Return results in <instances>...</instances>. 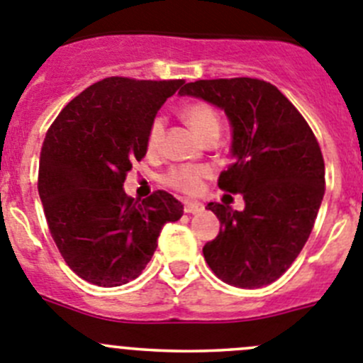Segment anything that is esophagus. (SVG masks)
Segmentation results:
<instances>
[{
  "label": "esophagus",
  "instance_id": "obj_1",
  "mask_svg": "<svg viewBox=\"0 0 363 363\" xmlns=\"http://www.w3.org/2000/svg\"><path fill=\"white\" fill-rule=\"evenodd\" d=\"M184 211L189 213V215H195V213L204 211V204L197 201H186L184 202Z\"/></svg>",
  "mask_w": 363,
  "mask_h": 363
}]
</instances>
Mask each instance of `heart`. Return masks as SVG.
Wrapping results in <instances>:
<instances>
[{
    "instance_id": "b5f03b06",
    "label": "heart",
    "mask_w": 363,
    "mask_h": 363,
    "mask_svg": "<svg viewBox=\"0 0 363 363\" xmlns=\"http://www.w3.org/2000/svg\"><path fill=\"white\" fill-rule=\"evenodd\" d=\"M182 118L201 140H204L206 135L213 134V132H220V116L208 104L186 105L182 109ZM162 134H164V118L155 116L148 125L147 132V148L150 154H155L159 150ZM206 175H208V168L204 166H177L166 175V182L182 193H197L202 188V181Z\"/></svg>"
}]
</instances>
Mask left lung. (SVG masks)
Listing matches in <instances>:
<instances>
[{
    "label": "left lung",
    "instance_id": "obj_1",
    "mask_svg": "<svg viewBox=\"0 0 363 363\" xmlns=\"http://www.w3.org/2000/svg\"><path fill=\"white\" fill-rule=\"evenodd\" d=\"M179 94L225 113L233 164L218 186L245 201L243 211L208 204L220 233L202 249L206 262L231 286H267L290 269L313 229L324 197L319 143L289 98L265 80H197Z\"/></svg>",
    "mask_w": 363,
    "mask_h": 363
}]
</instances>
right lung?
<instances>
[{
	"mask_svg": "<svg viewBox=\"0 0 363 363\" xmlns=\"http://www.w3.org/2000/svg\"><path fill=\"white\" fill-rule=\"evenodd\" d=\"M184 80L111 77L60 111L39 159V197L50 233L71 270L98 286H120L147 267L164 223L184 206L155 191L125 195V175L147 154L148 125Z\"/></svg>",
	"mask_w": 363,
	"mask_h": 363,
	"instance_id": "obj_1",
	"label": "right lung"
}]
</instances>
